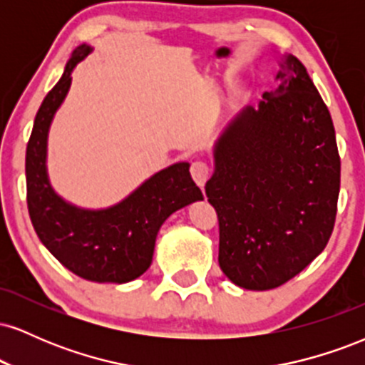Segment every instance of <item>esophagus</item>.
<instances>
[{
  "label": "esophagus",
  "instance_id": "1",
  "mask_svg": "<svg viewBox=\"0 0 365 365\" xmlns=\"http://www.w3.org/2000/svg\"><path fill=\"white\" fill-rule=\"evenodd\" d=\"M209 173H211V170H209L207 163H204V161H194V163H192L190 175H192V178H194V182L200 188H204V185H206Z\"/></svg>",
  "mask_w": 365,
  "mask_h": 365
}]
</instances>
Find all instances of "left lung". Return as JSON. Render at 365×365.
<instances>
[{
  "instance_id": "1",
  "label": "left lung",
  "mask_w": 365,
  "mask_h": 365,
  "mask_svg": "<svg viewBox=\"0 0 365 365\" xmlns=\"http://www.w3.org/2000/svg\"><path fill=\"white\" fill-rule=\"evenodd\" d=\"M279 66L276 91L221 133L206 183L220 220V267L245 290L299 274L324 250L336 217L333 120L302 63L287 54Z\"/></svg>"
}]
</instances>
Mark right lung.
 Wrapping results in <instances>:
<instances>
[{
  "label": "right lung",
  "instance_id": "right-lung-1",
  "mask_svg": "<svg viewBox=\"0 0 365 365\" xmlns=\"http://www.w3.org/2000/svg\"><path fill=\"white\" fill-rule=\"evenodd\" d=\"M91 53L87 44L75 49L37 111L25 154L27 206L39 240L66 269L89 282L128 283L149 269L161 225L204 197L185 161L158 171L104 209L78 207L54 192L46 166L49 127L72 86L73 68Z\"/></svg>",
  "mask_w": 365,
  "mask_h": 365
}]
</instances>
